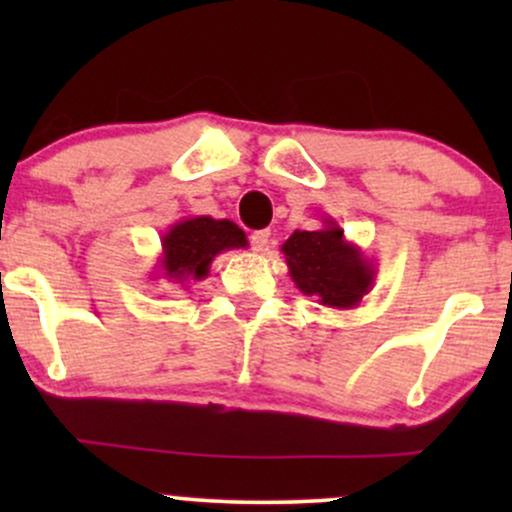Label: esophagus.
<instances>
[{
  "label": "esophagus",
  "instance_id": "34e87169",
  "mask_svg": "<svg viewBox=\"0 0 512 512\" xmlns=\"http://www.w3.org/2000/svg\"><path fill=\"white\" fill-rule=\"evenodd\" d=\"M269 238H272V233H269V231H255V233H252V238H250L252 250L267 252L269 250Z\"/></svg>",
  "mask_w": 512,
  "mask_h": 512
}]
</instances>
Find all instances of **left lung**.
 Segmentation results:
<instances>
[{
	"label": "left lung",
	"mask_w": 512,
	"mask_h": 512,
	"mask_svg": "<svg viewBox=\"0 0 512 512\" xmlns=\"http://www.w3.org/2000/svg\"><path fill=\"white\" fill-rule=\"evenodd\" d=\"M317 231H296L281 245L293 284L325 308L351 310L375 284V262L344 238L342 226L327 216Z\"/></svg>",
	"instance_id": "8db88e82"
}]
</instances>
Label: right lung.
<instances>
[{
    "label": "right lung",
    "mask_w": 512,
    "mask_h": 512,
    "mask_svg": "<svg viewBox=\"0 0 512 512\" xmlns=\"http://www.w3.org/2000/svg\"><path fill=\"white\" fill-rule=\"evenodd\" d=\"M238 248H248V238L233 221L185 216L161 236V257L149 276L187 289V284L207 279L216 255Z\"/></svg>",
    "instance_id": "right-lung-1"
}]
</instances>
